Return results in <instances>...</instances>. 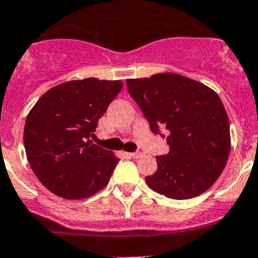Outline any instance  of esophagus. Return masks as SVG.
Listing matches in <instances>:
<instances>
[{"instance_id":"esophagus-1","label":"esophagus","mask_w":258,"mask_h":258,"mask_svg":"<svg viewBox=\"0 0 258 258\" xmlns=\"http://www.w3.org/2000/svg\"><path fill=\"white\" fill-rule=\"evenodd\" d=\"M130 156H131L132 158H140V157H142V156H144V153H142V152H132V153H130Z\"/></svg>"}]
</instances>
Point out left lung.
Returning a JSON list of instances; mask_svg holds the SVG:
<instances>
[{"instance_id": "obj_1", "label": "left lung", "mask_w": 258, "mask_h": 258, "mask_svg": "<svg viewBox=\"0 0 258 258\" xmlns=\"http://www.w3.org/2000/svg\"><path fill=\"white\" fill-rule=\"evenodd\" d=\"M153 134L167 130L170 152L157 156V171L146 183L173 200L204 194L220 177L230 156L228 116L217 93L177 74L126 81ZM165 137V135H161Z\"/></svg>"}]
</instances>
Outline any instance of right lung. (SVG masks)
Wrapping results in <instances>:
<instances>
[{"mask_svg":"<svg viewBox=\"0 0 258 258\" xmlns=\"http://www.w3.org/2000/svg\"><path fill=\"white\" fill-rule=\"evenodd\" d=\"M122 81L95 77L61 83L27 114L23 144L31 168L52 194L82 200L110 181L118 158L92 144L97 122L122 90Z\"/></svg>","mask_w":258,"mask_h":258,"instance_id":"obj_1","label":"right lung"}]
</instances>
